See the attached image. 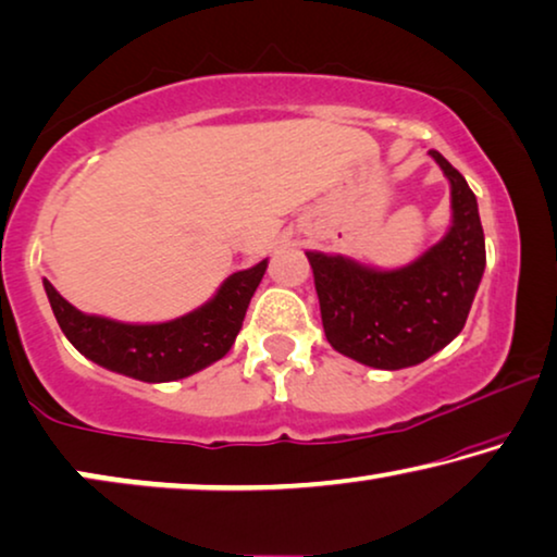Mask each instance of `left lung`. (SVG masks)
<instances>
[{
    "mask_svg": "<svg viewBox=\"0 0 557 557\" xmlns=\"http://www.w3.org/2000/svg\"><path fill=\"white\" fill-rule=\"evenodd\" d=\"M430 156L453 185V228L437 246L397 271L306 253L329 344L374 369L414 367L445 349L462 332L485 271L478 198L437 150Z\"/></svg>",
    "mask_w": 557,
    "mask_h": 557,
    "instance_id": "8db88e82",
    "label": "left lung"
}]
</instances>
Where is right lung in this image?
Returning a JSON list of instances; mask_svg holds the SVG:
<instances>
[{"label": "right lung", "instance_id": "right-lung-1", "mask_svg": "<svg viewBox=\"0 0 557 557\" xmlns=\"http://www.w3.org/2000/svg\"><path fill=\"white\" fill-rule=\"evenodd\" d=\"M263 273L265 261L233 273L206 306L165 324H120L87 317L64 301L47 278L45 292L62 334L95 364L140 382H175L228 354Z\"/></svg>", "mask_w": 557, "mask_h": 557}]
</instances>
